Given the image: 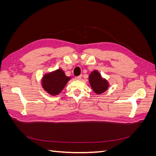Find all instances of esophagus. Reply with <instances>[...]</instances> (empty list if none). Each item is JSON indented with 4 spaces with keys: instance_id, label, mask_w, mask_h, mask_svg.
<instances>
[{
    "instance_id": "obj_1",
    "label": "esophagus",
    "mask_w": 156,
    "mask_h": 156,
    "mask_svg": "<svg viewBox=\"0 0 156 156\" xmlns=\"http://www.w3.org/2000/svg\"><path fill=\"white\" fill-rule=\"evenodd\" d=\"M82 78V76L81 75H79V76H77V77H75V79L76 80H80Z\"/></svg>"
}]
</instances>
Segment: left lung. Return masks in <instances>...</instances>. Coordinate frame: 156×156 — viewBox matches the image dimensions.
Wrapping results in <instances>:
<instances>
[{"label":"left lung","mask_w":156,"mask_h":156,"mask_svg":"<svg viewBox=\"0 0 156 156\" xmlns=\"http://www.w3.org/2000/svg\"><path fill=\"white\" fill-rule=\"evenodd\" d=\"M89 81L93 90L98 94L105 92L108 87V82L101 77L100 73L96 70L90 75Z\"/></svg>","instance_id":"1"}]
</instances>
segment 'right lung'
I'll return each instance as SVG.
<instances>
[{"mask_svg": "<svg viewBox=\"0 0 156 156\" xmlns=\"http://www.w3.org/2000/svg\"><path fill=\"white\" fill-rule=\"evenodd\" d=\"M70 79L63 71L59 69L55 72L45 75L42 79V87L45 91L53 96L58 94Z\"/></svg>", "mask_w": 156, "mask_h": 156, "instance_id": "add662e5", "label": "right lung"}]
</instances>
